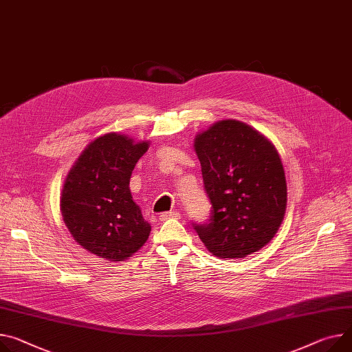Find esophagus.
Returning <instances> with one entry per match:
<instances>
[{"instance_id":"obj_1","label":"esophagus","mask_w":352,"mask_h":352,"mask_svg":"<svg viewBox=\"0 0 352 352\" xmlns=\"http://www.w3.org/2000/svg\"><path fill=\"white\" fill-rule=\"evenodd\" d=\"M179 214L176 211H166V212H160L159 214V220L160 221H166L169 219H177Z\"/></svg>"}]
</instances>
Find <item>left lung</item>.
<instances>
[{
  "instance_id": "left-lung-1",
  "label": "left lung",
  "mask_w": 352,
  "mask_h": 352,
  "mask_svg": "<svg viewBox=\"0 0 352 352\" xmlns=\"http://www.w3.org/2000/svg\"><path fill=\"white\" fill-rule=\"evenodd\" d=\"M210 219L193 223L207 250L219 258H245L274 238L282 224L287 188L276 148L250 125L215 122L197 135Z\"/></svg>"
}]
</instances>
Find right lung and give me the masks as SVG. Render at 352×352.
<instances>
[{"label": "right lung", "mask_w": 352, "mask_h": 352, "mask_svg": "<svg viewBox=\"0 0 352 352\" xmlns=\"http://www.w3.org/2000/svg\"><path fill=\"white\" fill-rule=\"evenodd\" d=\"M148 142L105 133L80 155L67 175L60 208L73 238L89 252L124 261L149 236L151 226L132 200L129 179Z\"/></svg>", "instance_id": "obj_1"}]
</instances>
